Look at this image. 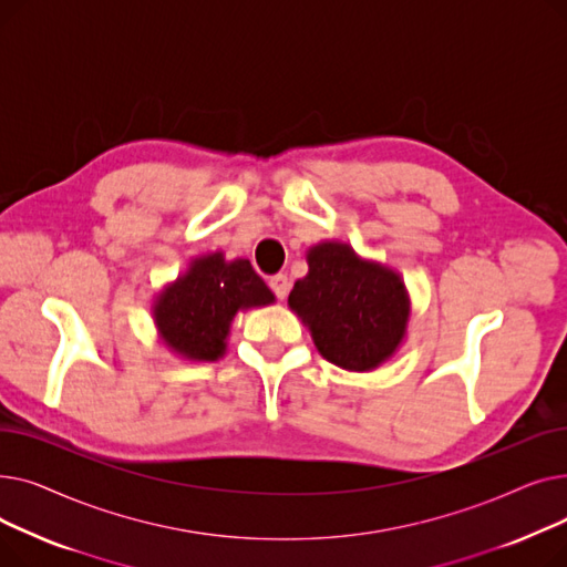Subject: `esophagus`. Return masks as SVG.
Instances as JSON below:
<instances>
[{"instance_id": "1", "label": "esophagus", "mask_w": 567, "mask_h": 567, "mask_svg": "<svg viewBox=\"0 0 567 567\" xmlns=\"http://www.w3.org/2000/svg\"><path fill=\"white\" fill-rule=\"evenodd\" d=\"M268 287H271L274 293L282 301V299H287V293H289V278L282 276V274L271 276V280H268Z\"/></svg>"}]
</instances>
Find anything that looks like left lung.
Instances as JSON below:
<instances>
[{
  "instance_id": "left-lung-1",
  "label": "left lung",
  "mask_w": 567,
  "mask_h": 567,
  "mask_svg": "<svg viewBox=\"0 0 567 567\" xmlns=\"http://www.w3.org/2000/svg\"><path fill=\"white\" fill-rule=\"evenodd\" d=\"M308 266L289 293V308L308 323L323 359L353 372L389 361L409 321L400 276L336 241L310 248Z\"/></svg>"
}]
</instances>
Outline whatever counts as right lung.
I'll return each mask as SVG.
<instances>
[{"mask_svg": "<svg viewBox=\"0 0 567 567\" xmlns=\"http://www.w3.org/2000/svg\"><path fill=\"white\" fill-rule=\"evenodd\" d=\"M274 299L248 259L225 261L214 252L195 259L186 276L161 291L154 319L169 349L190 361H216L225 353L234 315Z\"/></svg>", "mask_w": 567, "mask_h": 567, "instance_id": "obj_1", "label": "right lung"}]
</instances>
